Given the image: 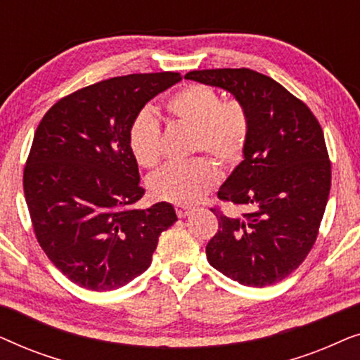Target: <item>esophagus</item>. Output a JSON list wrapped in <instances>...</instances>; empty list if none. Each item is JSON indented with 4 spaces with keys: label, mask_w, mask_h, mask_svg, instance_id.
<instances>
[{
    "label": "esophagus",
    "mask_w": 360,
    "mask_h": 360,
    "mask_svg": "<svg viewBox=\"0 0 360 360\" xmlns=\"http://www.w3.org/2000/svg\"><path fill=\"white\" fill-rule=\"evenodd\" d=\"M175 211H176V216H179V218H185V216H188L191 213V206L176 205L175 206Z\"/></svg>",
    "instance_id": "34e87169"
}]
</instances>
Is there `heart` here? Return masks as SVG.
Masks as SVG:
<instances>
[{
	"label": "heart",
	"mask_w": 360,
	"mask_h": 360,
	"mask_svg": "<svg viewBox=\"0 0 360 360\" xmlns=\"http://www.w3.org/2000/svg\"><path fill=\"white\" fill-rule=\"evenodd\" d=\"M172 120L191 127V152H208L221 165L238 164L248 144L250 120L239 101H221L208 85L184 86L165 101ZM129 149L141 167L152 169L162 159V129L150 111H141L129 127ZM218 169L208 157L170 164L150 176L149 188L159 200L190 205L213 188Z\"/></svg>",
	"instance_id": "heart-1"
}]
</instances>
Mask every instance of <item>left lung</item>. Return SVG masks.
Returning a JSON list of instances; mask_svg holds the SVG:
<instances>
[{"mask_svg": "<svg viewBox=\"0 0 360 360\" xmlns=\"http://www.w3.org/2000/svg\"><path fill=\"white\" fill-rule=\"evenodd\" d=\"M234 95L249 112L244 160L218 198L248 206L243 216L211 208L218 233L206 245L216 270L248 287L288 277L316 240L331 188V162L309 108L267 75L249 68H213L185 75Z\"/></svg>", "mask_w": 360, "mask_h": 360, "instance_id": "1", "label": "left lung"}]
</instances>
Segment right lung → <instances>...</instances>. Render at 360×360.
Instances as JSON below:
<instances>
[{
	"label": "right lung",
	"mask_w": 360,
	"mask_h": 360,
	"mask_svg": "<svg viewBox=\"0 0 360 360\" xmlns=\"http://www.w3.org/2000/svg\"><path fill=\"white\" fill-rule=\"evenodd\" d=\"M180 73H132L58 100L39 122L24 167V196L37 243L73 283L124 287L149 269L159 236L176 221L165 201L147 210L129 127Z\"/></svg>",
	"instance_id": "add662e5"
}]
</instances>
